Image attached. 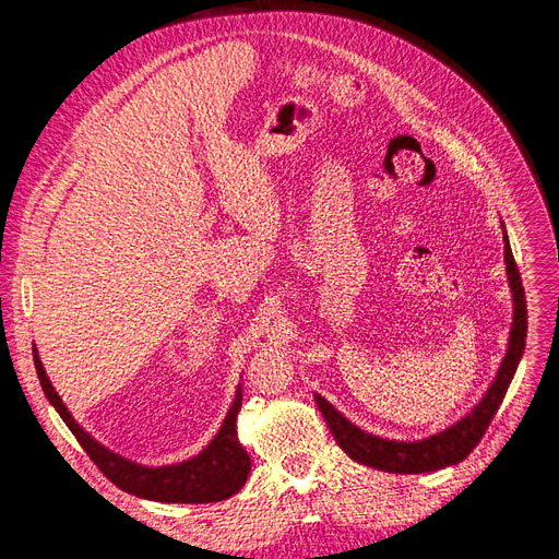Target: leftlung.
<instances>
[{
  "label": "left lung",
  "instance_id": "8db88e82",
  "mask_svg": "<svg viewBox=\"0 0 559 559\" xmlns=\"http://www.w3.org/2000/svg\"><path fill=\"white\" fill-rule=\"evenodd\" d=\"M503 242H506L503 245L506 275H509V284L513 292V329L509 337V349H506L499 373L495 382L489 384L483 401L466 417H462L456 425L448 427L445 431L433 433L425 438V441L408 443V441H389V438L361 431L357 425H352L347 417H343V413H337L326 399L314 394V401L319 405L321 415L326 419L335 443L341 445L354 462L373 466L380 471H389V473H429V471L460 464L473 452V448L480 443L483 433L487 431L489 421H492V417L497 415L499 405L506 396V389H509L515 376V368L520 364L522 349H524V337H527V300H524L520 270L515 265L506 230H503Z\"/></svg>",
  "mask_w": 559,
  "mask_h": 559
}]
</instances>
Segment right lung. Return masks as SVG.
Masks as SVG:
<instances>
[{
  "label": "right lung",
  "mask_w": 559,
  "mask_h": 559,
  "mask_svg": "<svg viewBox=\"0 0 559 559\" xmlns=\"http://www.w3.org/2000/svg\"><path fill=\"white\" fill-rule=\"evenodd\" d=\"M35 368L50 405L60 413L62 421L76 436V441L81 443L83 450H86L93 464L103 471L116 487H121L123 492L140 499L165 501V503H210V501H224L242 489L247 473L251 471V460L247 450L240 445L238 429H235V419H238L240 405H242L240 384H238V392H235V401L230 405L222 429H218V433L212 438V443L205 450L189 462L154 468V466L134 464L126 460V456L107 450L105 445H99L91 433H86L76 425V419L70 415V411H67V405L58 396L53 384H50L46 370L37 357V347H35Z\"/></svg>",
  "instance_id": "1"
}]
</instances>
